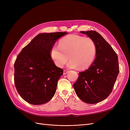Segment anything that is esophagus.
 <instances>
[{
    "instance_id": "1",
    "label": "esophagus",
    "mask_w": 130,
    "mask_h": 130,
    "mask_svg": "<svg viewBox=\"0 0 130 130\" xmlns=\"http://www.w3.org/2000/svg\"><path fill=\"white\" fill-rule=\"evenodd\" d=\"M68 73V70H63V74L64 75H66L67 73Z\"/></svg>"
}]
</instances>
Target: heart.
Segmentation results:
<instances>
[{"instance_id":"b5f03b06","label":"heart","mask_w":130,"mask_h":130,"mask_svg":"<svg viewBox=\"0 0 130 130\" xmlns=\"http://www.w3.org/2000/svg\"><path fill=\"white\" fill-rule=\"evenodd\" d=\"M96 53L95 43L92 38L79 35H70L59 41L58 46H54L51 50L55 64L62 67L69 60L70 68L85 69L92 64Z\"/></svg>"}]
</instances>
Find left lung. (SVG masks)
Listing matches in <instances>:
<instances>
[{
  "label": "left lung",
  "instance_id": "1",
  "mask_svg": "<svg viewBox=\"0 0 130 130\" xmlns=\"http://www.w3.org/2000/svg\"><path fill=\"white\" fill-rule=\"evenodd\" d=\"M80 32L95 43L96 58L87 70L79 73L73 87L81 100L94 104L103 101L111 93L119 73L118 57L109 43L96 31Z\"/></svg>",
  "mask_w": 130,
  "mask_h": 130
}]
</instances>
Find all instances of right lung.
<instances>
[{
	"mask_svg": "<svg viewBox=\"0 0 130 130\" xmlns=\"http://www.w3.org/2000/svg\"><path fill=\"white\" fill-rule=\"evenodd\" d=\"M66 32L38 35L18 54L14 64V81L18 94L32 105L48 103L56 92L57 81L63 73L55 64L51 50Z\"/></svg>",
	"mask_w": 130,
	"mask_h": 130,
	"instance_id": "add662e5",
	"label": "right lung"
}]
</instances>
